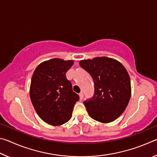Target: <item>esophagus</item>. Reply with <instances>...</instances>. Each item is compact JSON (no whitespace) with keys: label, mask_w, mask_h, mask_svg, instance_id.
<instances>
[{"label":"esophagus","mask_w":157,"mask_h":157,"mask_svg":"<svg viewBox=\"0 0 157 157\" xmlns=\"http://www.w3.org/2000/svg\"><path fill=\"white\" fill-rule=\"evenodd\" d=\"M79 98H80V100H82V99H83V98H84V95H83V94H82V92H80L79 94Z\"/></svg>","instance_id":"1"}]
</instances>
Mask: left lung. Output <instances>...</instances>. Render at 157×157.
Masks as SVG:
<instances>
[{
	"label": "left lung",
	"mask_w": 157,
	"mask_h": 157,
	"mask_svg": "<svg viewBox=\"0 0 157 157\" xmlns=\"http://www.w3.org/2000/svg\"><path fill=\"white\" fill-rule=\"evenodd\" d=\"M79 65L91 75L95 94L84 102L89 116L102 123L115 121L125 110L131 98L129 75L122 63L107 57L81 60Z\"/></svg>",
	"instance_id": "left-lung-1"
}]
</instances>
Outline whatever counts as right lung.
Masks as SVG:
<instances>
[{
	"label": "right lung",
	"mask_w": 157,
	"mask_h": 157,
	"mask_svg": "<svg viewBox=\"0 0 157 157\" xmlns=\"http://www.w3.org/2000/svg\"><path fill=\"white\" fill-rule=\"evenodd\" d=\"M73 63L59 58L45 61L37 66L32 77L30 95L33 107L42 120L52 126L70 120L79 99L66 77Z\"/></svg>",
	"instance_id": "1"
}]
</instances>
